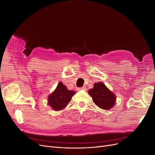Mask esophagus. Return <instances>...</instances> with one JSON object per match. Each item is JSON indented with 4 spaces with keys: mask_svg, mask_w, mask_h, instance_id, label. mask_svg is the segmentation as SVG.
Returning a JSON list of instances; mask_svg holds the SVG:
<instances>
[{
    "mask_svg": "<svg viewBox=\"0 0 155 155\" xmlns=\"http://www.w3.org/2000/svg\"><path fill=\"white\" fill-rule=\"evenodd\" d=\"M78 91H81V90H83V91H86L87 90V88L86 87H83L81 88H78Z\"/></svg>",
    "mask_w": 155,
    "mask_h": 155,
    "instance_id": "1",
    "label": "esophagus"
}]
</instances>
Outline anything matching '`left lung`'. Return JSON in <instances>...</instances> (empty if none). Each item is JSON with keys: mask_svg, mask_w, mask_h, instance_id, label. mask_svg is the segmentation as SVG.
<instances>
[{"mask_svg": "<svg viewBox=\"0 0 155 155\" xmlns=\"http://www.w3.org/2000/svg\"><path fill=\"white\" fill-rule=\"evenodd\" d=\"M88 94L92 97L93 102L101 109L109 110L115 105V95L104 83H94L93 88L88 91Z\"/></svg>", "mask_w": 155, "mask_h": 155, "instance_id": "1", "label": "left lung"}]
</instances>
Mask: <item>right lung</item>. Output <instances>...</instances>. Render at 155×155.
Masks as SVG:
<instances>
[{"label": "right lung", "instance_id": "right-lung-1", "mask_svg": "<svg viewBox=\"0 0 155 155\" xmlns=\"http://www.w3.org/2000/svg\"><path fill=\"white\" fill-rule=\"evenodd\" d=\"M75 94L76 92L68 91L66 86L60 82L55 90L48 96V104L54 110H62L69 104Z\"/></svg>", "mask_w": 155, "mask_h": 155}]
</instances>
